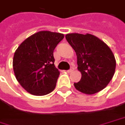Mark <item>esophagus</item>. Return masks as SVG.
Returning a JSON list of instances; mask_svg holds the SVG:
<instances>
[{"label": "esophagus", "instance_id": "obj_1", "mask_svg": "<svg viewBox=\"0 0 125 125\" xmlns=\"http://www.w3.org/2000/svg\"><path fill=\"white\" fill-rule=\"evenodd\" d=\"M73 71V68H71L69 70H68V71H67V72H68V73H71Z\"/></svg>", "mask_w": 125, "mask_h": 125}]
</instances>
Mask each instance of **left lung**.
I'll use <instances>...</instances> for the list:
<instances>
[{
  "instance_id": "obj_1",
  "label": "left lung",
  "mask_w": 125,
  "mask_h": 125,
  "mask_svg": "<svg viewBox=\"0 0 125 125\" xmlns=\"http://www.w3.org/2000/svg\"><path fill=\"white\" fill-rule=\"evenodd\" d=\"M66 39L77 56L79 82L74 83L78 91L87 95L98 93L106 87L115 71L116 60L106 44L91 34L71 33Z\"/></svg>"
}]
</instances>
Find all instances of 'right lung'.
<instances>
[{
	"instance_id": "1",
	"label": "right lung",
	"mask_w": 125,
	"mask_h": 125,
	"mask_svg": "<svg viewBox=\"0 0 125 125\" xmlns=\"http://www.w3.org/2000/svg\"><path fill=\"white\" fill-rule=\"evenodd\" d=\"M63 37V34L40 31L27 37L16 49L13 71L26 91L41 96L54 90L60 72L54 66L53 53Z\"/></svg>"
}]
</instances>
